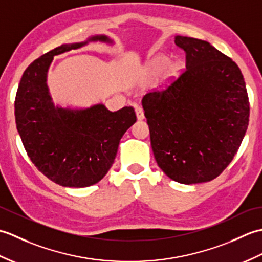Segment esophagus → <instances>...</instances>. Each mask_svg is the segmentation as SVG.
Masks as SVG:
<instances>
[{"label":"esophagus","mask_w":262,"mask_h":262,"mask_svg":"<svg viewBox=\"0 0 262 262\" xmlns=\"http://www.w3.org/2000/svg\"><path fill=\"white\" fill-rule=\"evenodd\" d=\"M135 113H136V117H137L138 120H142V119H144V117H145V116H144V110H143L142 107H136Z\"/></svg>","instance_id":"obj_1"}]
</instances>
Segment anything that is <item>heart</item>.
I'll list each match as a JSON object with an SVG mask.
<instances>
[{
  "instance_id": "1",
  "label": "heart",
  "mask_w": 262,
  "mask_h": 262,
  "mask_svg": "<svg viewBox=\"0 0 262 262\" xmlns=\"http://www.w3.org/2000/svg\"><path fill=\"white\" fill-rule=\"evenodd\" d=\"M181 71V64L179 62L169 63V57L165 55H157L153 57L147 65V73L151 76H159L164 72L168 77L179 74Z\"/></svg>"
}]
</instances>
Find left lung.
<instances>
[{"mask_svg": "<svg viewBox=\"0 0 262 262\" xmlns=\"http://www.w3.org/2000/svg\"><path fill=\"white\" fill-rule=\"evenodd\" d=\"M186 71L142 100L157 163L183 185L219 177L234 158L249 125V98L238 66L200 39L176 36Z\"/></svg>", "mask_w": 262, "mask_h": 262, "instance_id": "1", "label": "left lung"}]
</instances>
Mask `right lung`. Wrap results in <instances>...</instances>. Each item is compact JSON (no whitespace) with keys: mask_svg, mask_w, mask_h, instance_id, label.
Masks as SVG:
<instances>
[{"mask_svg":"<svg viewBox=\"0 0 262 262\" xmlns=\"http://www.w3.org/2000/svg\"><path fill=\"white\" fill-rule=\"evenodd\" d=\"M90 42L114 45L105 35L56 47L32 62L19 83L14 102L15 124L28 157L36 168L63 187L98 183L113 165L119 142L136 121L133 107L110 111L103 103L88 108L55 104L47 84L54 56Z\"/></svg>","mask_w":262,"mask_h":262,"instance_id":"1","label":"right lung"}]
</instances>
